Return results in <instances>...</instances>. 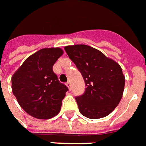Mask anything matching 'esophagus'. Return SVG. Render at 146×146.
Returning <instances> with one entry per match:
<instances>
[{
	"instance_id": "esophagus-1",
	"label": "esophagus",
	"mask_w": 146,
	"mask_h": 146,
	"mask_svg": "<svg viewBox=\"0 0 146 146\" xmlns=\"http://www.w3.org/2000/svg\"><path fill=\"white\" fill-rule=\"evenodd\" d=\"M66 87L69 88V90H71V83H70V81H68V82H66Z\"/></svg>"
}]
</instances>
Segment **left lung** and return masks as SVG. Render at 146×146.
Listing matches in <instances>:
<instances>
[{"instance_id": "obj_1", "label": "left lung", "mask_w": 146, "mask_h": 146, "mask_svg": "<svg viewBox=\"0 0 146 146\" xmlns=\"http://www.w3.org/2000/svg\"><path fill=\"white\" fill-rule=\"evenodd\" d=\"M83 75L86 89L76 97L83 116L99 119L109 115L121 101L125 78L119 63L97 49L79 44L64 47Z\"/></svg>"}]
</instances>
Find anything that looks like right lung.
Listing matches in <instances>:
<instances>
[{
	"label": "right lung",
	"instance_id": "right-lung-1",
	"mask_svg": "<svg viewBox=\"0 0 146 146\" xmlns=\"http://www.w3.org/2000/svg\"><path fill=\"white\" fill-rule=\"evenodd\" d=\"M63 54L59 47L43 48L25 59L12 76V92L23 110L38 119H50L60 112L68 91L53 71Z\"/></svg>",
	"mask_w": 146,
	"mask_h": 146
}]
</instances>
